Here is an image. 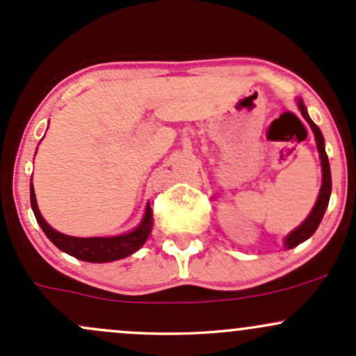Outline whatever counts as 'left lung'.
Wrapping results in <instances>:
<instances>
[{"label":"left lung","instance_id":"left-lung-1","mask_svg":"<svg viewBox=\"0 0 356 356\" xmlns=\"http://www.w3.org/2000/svg\"><path fill=\"white\" fill-rule=\"evenodd\" d=\"M299 110L302 113V117L307 120V124L311 125L312 132H314L316 137V144H317V151H319L321 156V166H323V185H321V192L317 195V200L314 209L311 210V213L307 216V219L302 222L299 227L293 229L289 236L285 238V248L290 250V248L299 246L300 243H304L305 239L311 238L312 234L316 232V229L319 227L321 220H323L324 212H326L327 204H330V195H331V170H330V161H327V154L326 149H324V137L321 134L319 127L311 120V117L307 115V108H305L304 102L299 100Z\"/></svg>","mask_w":356,"mask_h":356}]
</instances>
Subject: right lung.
I'll return each instance as SVG.
<instances>
[{
    "label": "right lung",
    "instance_id": "right-lung-1",
    "mask_svg": "<svg viewBox=\"0 0 356 356\" xmlns=\"http://www.w3.org/2000/svg\"><path fill=\"white\" fill-rule=\"evenodd\" d=\"M30 204L35 213V219L42 231L45 232L49 239L59 248L64 253L74 256V258L83 259L90 263H106L115 261V259L125 258V256L136 253L149 238L152 231V210L147 205L146 213H144L143 222L127 234L112 236V238H74V236H66L63 232L56 231L44 220L40 216V210L37 207L35 193H33V185H30Z\"/></svg>",
    "mask_w": 356,
    "mask_h": 356
}]
</instances>
